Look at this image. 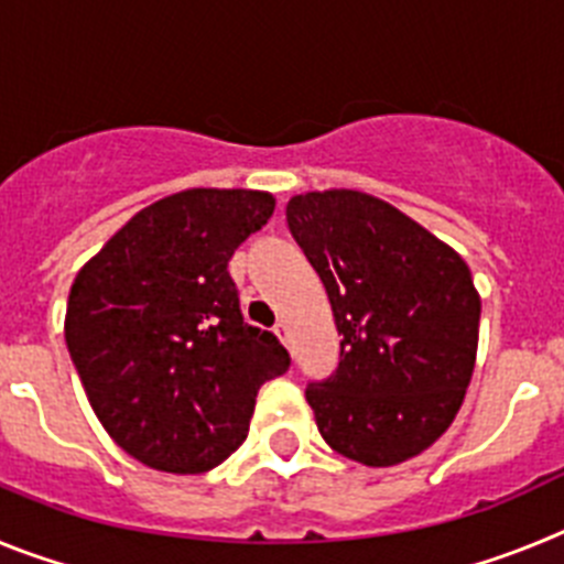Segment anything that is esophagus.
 <instances>
[{
    "instance_id": "1",
    "label": "esophagus",
    "mask_w": 564,
    "mask_h": 564,
    "mask_svg": "<svg viewBox=\"0 0 564 564\" xmlns=\"http://www.w3.org/2000/svg\"><path fill=\"white\" fill-rule=\"evenodd\" d=\"M273 333H276L279 341H282V344H291V327H288L285 322H279V325L273 327Z\"/></svg>"
}]
</instances>
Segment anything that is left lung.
I'll return each mask as SVG.
<instances>
[{
	"mask_svg": "<svg viewBox=\"0 0 564 564\" xmlns=\"http://www.w3.org/2000/svg\"><path fill=\"white\" fill-rule=\"evenodd\" d=\"M288 228L325 282L341 361L307 383L333 452L395 466L449 430L475 372L480 296L457 251L352 188L296 194Z\"/></svg>",
	"mask_w": 564,
	"mask_h": 564,
	"instance_id": "obj_1",
	"label": "left lung"
}]
</instances>
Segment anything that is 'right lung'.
<instances>
[{"label": "right lung", "mask_w": 564, "mask_h": 564, "mask_svg": "<svg viewBox=\"0 0 564 564\" xmlns=\"http://www.w3.org/2000/svg\"><path fill=\"white\" fill-rule=\"evenodd\" d=\"M251 188H186L138 212L78 271L64 338L89 406L143 466L200 475L248 437L291 356L239 311L228 259L273 214Z\"/></svg>", "instance_id": "obj_1"}]
</instances>
